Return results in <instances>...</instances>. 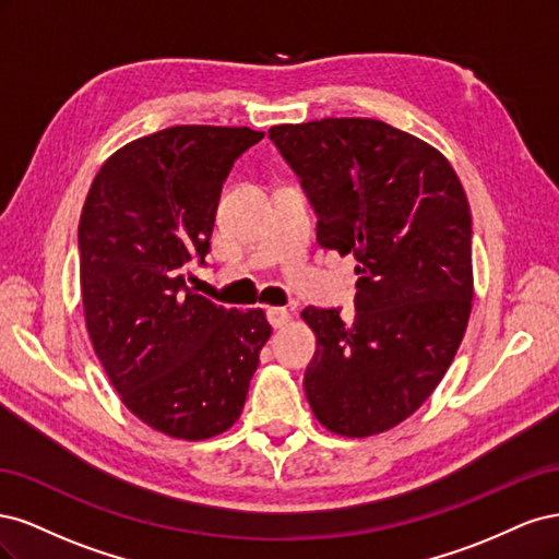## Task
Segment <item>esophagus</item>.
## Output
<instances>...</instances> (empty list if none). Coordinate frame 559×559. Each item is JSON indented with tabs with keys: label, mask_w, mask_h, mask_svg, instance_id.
<instances>
[{
	"label": "esophagus",
	"mask_w": 559,
	"mask_h": 559,
	"mask_svg": "<svg viewBox=\"0 0 559 559\" xmlns=\"http://www.w3.org/2000/svg\"><path fill=\"white\" fill-rule=\"evenodd\" d=\"M265 317H267L270 326H273V329H282L286 321H289V312H286L284 308H267Z\"/></svg>",
	"instance_id": "34e87169"
}]
</instances>
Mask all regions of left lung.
Returning <instances> with one entry per match:
<instances>
[{
	"label": "left lung",
	"mask_w": 559,
	"mask_h": 559,
	"mask_svg": "<svg viewBox=\"0 0 559 559\" xmlns=\"http://www.w3.org/2000/svg\"><path fill=\"white\" fill-rule=\"evenodd\" d=\"M317 214V242L357 259L352 321L306 308L317 335L306 396L329 431L382 433L443 380L471 300V210L441 151L376 118L273 126Z\"/></svg>",
	"instance_id": "8db88e82"
}]
</instances>
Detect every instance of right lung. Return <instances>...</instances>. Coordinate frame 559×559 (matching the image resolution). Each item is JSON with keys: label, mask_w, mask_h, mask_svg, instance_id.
I'll return each instance as SVG.
<instances>
[{"label": "right lung", "mask_w": 559, "mask_h": 559, "mask_svg": "<svg viewBox=\"0 0 559 559\" xmlns=\"http://www.w3.org/2000/svg\"><path fill=\"white\" fill-rule=\"evenodd\" d=\"M263 132L175 126L118 148L99 167L79 222L86 329L126 408L183 441L238 421L259 352L263 310L198 296L186 265L205 263L233 163Z\"/></svg>", "instance_id": "1"}]
</instances>
